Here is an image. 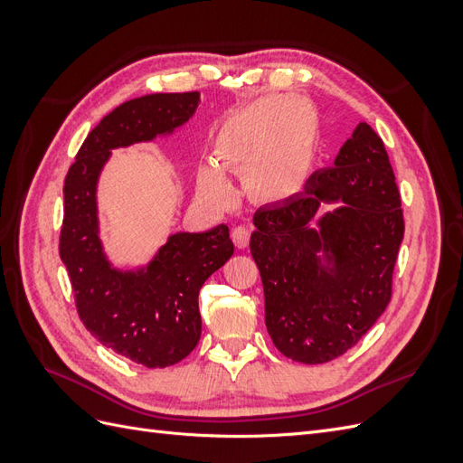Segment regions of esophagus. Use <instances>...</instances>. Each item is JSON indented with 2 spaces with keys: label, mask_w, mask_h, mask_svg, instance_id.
I'll return each instance as SVG.
<instances>
[{
  "label": "esophagus",
  "mask_w": 463,
  "mask_h": 463,
  "mask_svg": "<svg viewBox=\"0 0 463 463\" xmlns=\"http://www.w3.org/2000/svg\"><path fill=\"white\" fill-rule=\"evenodd\" d=\"M249 237H250V232L247 226H235L232 232V240L237 249H245L249 245Z\"/></svg>",
  "instance_id": "34e87169"
}]
</instances>
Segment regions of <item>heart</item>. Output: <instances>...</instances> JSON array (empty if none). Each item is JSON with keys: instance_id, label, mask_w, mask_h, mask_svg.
I'll return each instance as SVG.
<instances>
[{"instance_id": "heart-1", "label": "heart", "mask_w": 463, "mask_h": 463, "mask_svg": "<svg viewBox=\"0 0 463 463\" xmlns=\"http://www.w3.org/2000/svg\"><path fill=\"white\" fill-rule=\"evenodd\" d=\"M301 111H313L284 96H269L235 111L216 137V156L228 170L247 172L245 185L259 201H284L298 189L305 143L291 145L303 131ZM199 191L214 203H226L232 194L230 181L216 164H203L197 174Z\"/></svg>"}]
</instances>
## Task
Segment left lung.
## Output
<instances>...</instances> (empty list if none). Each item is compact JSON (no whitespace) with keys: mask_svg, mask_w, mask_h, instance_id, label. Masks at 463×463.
<instances>
[{"mask_svg":"<svg viewBox=\"0 0 463 463\" xmlns=\"http://www.w3.org/2000/svg\"><path fill=\"white\" fill-rule=\"evenodd\" d=\"M343 206L310 226L322 203ZM250 235L264 320L278 352L307 365L345 354L392 298L403 240L402 199L383 138L359 123L332 167L301 193L259 208Z\"/></svg>","mask_w":463,"mask_h":463,"instance_id":"1","label":"left lung"}]
</instances>
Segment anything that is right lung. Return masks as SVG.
Masks as SVG:
<instances>
[{"label": "right lung", "mask_w": 463, "mask_h": 463, "mask_svg": "<svg viewBox=\"0 0 463 463\" xmlns=\"http://www.w3.org/2000/svg\"><path fill=\"white\" fill-rule=\"evenodd\" d=\"M199 102V92L123 102L89 133L63 185L60 257L82 325L102 345L146 369L175 365L199 344V291L233 255V243L223 223L201 233L177 232L146 266L116 269L100 240L98 177L111 150L174 133Z\"/></svg>", "instance_id": "right-lung-1"}]
</instances>
